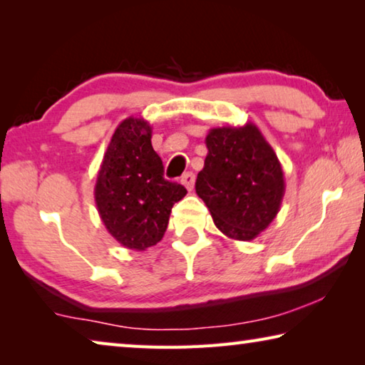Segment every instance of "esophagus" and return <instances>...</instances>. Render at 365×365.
<instances>
[{
    "label": "esophagus",
    "instance_id": "1",
    "mask_svg": "<svg viewBox=\"0 0 365 365\" xmlns=\"http://www.w3.org/2000/svg\"><path fill=\"white\" fill-rule=\"evenodd\" d=\"M182 185L185 188H187L188 191H191L193 190V187H195V174L193 172H187V174H183V177H182Z\"/></svg>",
    "mask_w": 365,
    "mask_h": 365
}]
</instances>
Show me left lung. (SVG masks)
Segmentation results:
<instances>
[{
	"mask_svg": "<svg viewBox=\"0 0 365 365\" xmlns=\"http://www.w3.org/2000/svg\"><path fill=\"white\" fill-rule=\"evenodd\" d=\"M206 146L195 185L197 196L225 237L255 240L277 217L285 195L279 158L252 122L211 128Z\"/></svg>",
	"mask_w": 365,
	"mask_h": 365,
	"instance_id": "1",
	"label": "left lung"
}]
</instances>
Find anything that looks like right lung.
<instances>
[{"instance_id":"right-lung-1","label":"right lung","mask_w":365,"mask_h":365,"mask_svg":"<svg viewBox=\"0 0 365 365\" xmlns=\"http://www.w3.org/2000/svg\"><path fill=\"white\" fill-rule=\"evenodd\" d=\"M151 133V125L141 117L122 120L104 153L95 185L104 227L123 248L135 251L163 240L172 206L187 195L180 183L164 178Z\"/></svg>"}]
</instances>
